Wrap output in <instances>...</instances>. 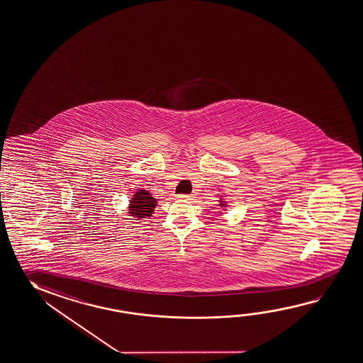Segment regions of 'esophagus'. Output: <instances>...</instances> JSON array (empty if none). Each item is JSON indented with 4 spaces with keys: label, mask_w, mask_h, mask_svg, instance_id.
Here are the masks:
<instances>
[{
    "label": "esophagus",
    "mask_w": 363,
    "mask_h": 363,
    "mask_svg": "<svg viewBox=\"0 0 363 363\" xmlns=\"http://www.w3.org/2000/svg\"><path fill=\"white\" fill-rule=\"evenodd\" d=\"M194 196H191V194H180L178 196V199H182V201H191Z\"/></svg>",
    "instance_id": "34e87169"
}]
</instances>
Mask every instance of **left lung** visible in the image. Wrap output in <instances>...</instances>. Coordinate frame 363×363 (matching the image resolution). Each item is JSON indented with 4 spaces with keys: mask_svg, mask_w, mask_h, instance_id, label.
<instances>
[{
    "mask_svg": "<svg viewBox=\"0 0 363 363\" xmlns=\"http://www.w3.org/2000/svg\"><path fill=\"white\" fill-rule=\"evenodd\" d=\"M219 206H225V204H223V203H220V204H219Z\"/></svg>",
    "mask_w": 363,
    "mask_h": 363,
    "instance_id": "8db88e82",
    "label": "left lung"
}]
</instances>
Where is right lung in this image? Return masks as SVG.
<instances>
[{
    "label": "right lung",
    "mask_w": 363,
    "mask_h": 363,
    "mask_svg": "<svg viewBox=\"0 0 363 363\" xmlns=\"http://www.w3.org/2000/svg\"><path fill=\"white\" fill-rule=\"evenodd\" d=\"M155 207V198H152L149 191L140 189L135 193V196L130 201V209H128L130 212L128 213L136 218H145V217H150L152 214Z\"/></svg>",
    "instance_id": "add662e5"
}]
</instances>
